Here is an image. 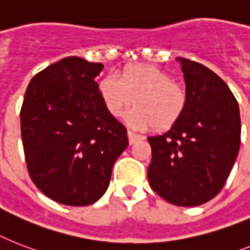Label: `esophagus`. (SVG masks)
<instances>
[{
	"label": "esophagus",
	"instance_id": "34e87169",
	"mask_svg": "<svg viewBox=\"0 0 250 250\" xmlns=\"http://www.w3.org/2000/svg\"><path fill=\"white\" fill-rule=\"evenodd\" d=\"M127 136H128L129 145H133V144L137 143V141H140V140H144V136L137 135V133H133V132H131V131L127 132Z\"/></svg>",
	"mask_w": 250,
	"mask_h": 250
}]
</instances>
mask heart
I'll list each match as a JSON object with an SVG mask.
<instances>
[{"mask_svg": "<svg viewBox=\"0 0 250 250\" xmlns=\"http://www.w3.org/2000/svg\"><path fill=\"white\" fill-rule=\"evenodd\" d=\"M99 95L111 117L119 118L132 105L128 123L137 129L153 125L155 131L172 128L186 111L188 90L163 69L154 65H131L99 82Z\"/></svg>", "mask_w": 250, "mask_h": 250, "instance_id": "b5f03b06", "label": "heart"}]
</instances>
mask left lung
<instances>
[{
    "instance_id": "obj_1",
    "label": "left lung",
    "mask_w": 250,
    "mask_h": 250,
    "mask_svg": "<svg viewBox=\"0 0 250 250\" xmlns=\"http://www.w3.org/2000/svg\"><path fill=\"white\" fill-rule=\"evenodd\" d=\"M178 60L188 104L169 131L147 137V178L168 203L195 207L209 202L226 184L240 147V111L224 79L200 62Z\"/></svg>"
}]
</instances>
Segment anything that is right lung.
<instances>
[{
    "label": "right lung",
    "instance_id": "add662e5",
    "mask_svg": "<svg viewBox=\"0 0 250 250\" xmlns=\"http://www.w3.org/2000/svg\"><path fill=\"white\" fill-rule=\"evenodd\" d=\"M103 68L78 56L62 59L32 78L20 110L28 173L65 206H90L104 195L128 145L127 129L99 95L95 78Z\"/></svg>",
    "mask_w": 250,
    "mask_h": 250
}]
</instances>
